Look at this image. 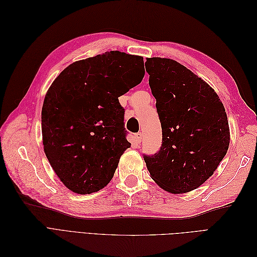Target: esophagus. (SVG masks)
Returning a JSON list of instances; mask_svg holds the SVG:
<instances>
[{
    "mask_svg": "<svg viewBox=\"0 0 257 257\" xmlns=\"http://www.w3.org/2000/svg\"><path fill=\"white\" fill-rule=\"evenodd\" d=\"M142 139H143V135H142L141 132L135 134V141H136L137 144H141L142 143Z\"/></svg>",
    "mask_w": 257,
    "mask_h": 257,
    "instance_id": "34e87169",
    "label": "esophagus"
}]
</instances>
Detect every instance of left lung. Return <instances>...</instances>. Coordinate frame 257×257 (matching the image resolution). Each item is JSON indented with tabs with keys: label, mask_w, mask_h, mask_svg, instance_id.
Wrapping results in <instances>:
<instances>
[{
	"label": "left lung",
	"mask_w": 257,
	"mask_h": 257,
	"mask_svg": "<svg viewBox=\"0 0 257 257\" xmlns=\"http://www.w3.org/2000/svg\"><path fill=\"white\" fill-rule=\"evenodd\" d=\"M146 71L163 135L161 149L144 154L147 168L167 192L195 190L213 175L228 150L225 108L208 83L177 61L149 58Z\"/></svg>",
	"instance_id": "1"
}]
</instances>
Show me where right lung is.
Here are the masks:
<instances>
[{"instance_id":"right-lung-1","label":"right lung","mask_w":257,"mask_h":257,"mask_svg":"<svg viewBox=\"0 0 257 257\" xmlns=\"http://www.w3.org/2000/svg\"><path fill=\"white\" fill-rule=\"evenodd\" d=\"M144 58L110 51L68 65L42 109L44 151L66 188L91 194L113 177L131 147L119 98L142 82Z\"/></svg>"}]
</instances>
